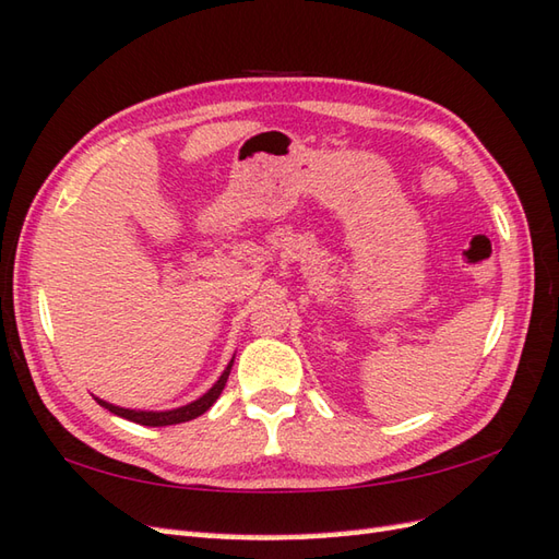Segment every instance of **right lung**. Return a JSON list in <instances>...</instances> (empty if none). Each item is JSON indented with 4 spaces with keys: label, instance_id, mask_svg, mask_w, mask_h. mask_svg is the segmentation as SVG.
I'll return each mask as SVG.
<instances>
[{
    "label": "right lung",
    "instance_id": "1",
    "mask_svg": "<svg viewBox=\"0 0 559 559\" xmlns=\"http://www.w3.org/2000/svg\"><path fill=\"white\" fill-rule=\"evenodd\" d=\"M230 367H233V360L230 365L225 367V372L221 374V379L216 384H213L204 396L197 399L194 403H189V406H182V408H175V411H160V413H153V411H129V408H120V406H112V403H105L100 399H96L103 408H108L110 413L120 415V418H127L132 423H139V425H146V427H165V425H177V423H187V420H194L199 418L201 413H206L213 403H216V399L221 396V391L225 389V382H228V374H230Z\"/></svg>",
    "mask_w": 559,
    "mask_h": 559
}]
</instances>
